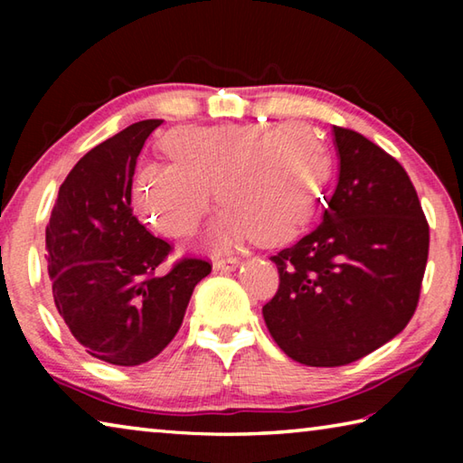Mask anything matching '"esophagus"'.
I'll return each instance as SVG.
<instances>
[{
	"instance_id": "1",
	"label": "esophagus",
	"mask_w": 463,
	"mask_h": 463,
	"mask_svg": "<svg viewBox=\"0 0 463 463\" xmlns=\"http://www.w3.org/2000/svg\"><path fill=\"white\" fill-rule=\"evenodd\" d=\"M239 263H241L239 257H226V260H216L214 261V269L216 271H232V269L239 268Z\"/></svg>"
}]
</instances>
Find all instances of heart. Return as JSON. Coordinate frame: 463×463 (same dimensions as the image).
I'll return each instance as SVG.
<instances>
[{
  "mask_svg": "<svg viewBox=\"0 0 463 463\" xmlns=\"http://www.w3.org/2000/svg\"><path fill=\"white\" fill-rule=\"evenodd\" d=\"M175 163H143L132 198L148 222L169 237H187L210 203L218 208L206 242L234 249L260 237L269 245L294 241L318 213L333 156L325 138L304 122L184 127L169 132Z\"/></svg>",
  "mask_w": 463,
  "mask_h": 463,
  "instance_id": "heart-1",
  "label": "heart"
}]
</instances>
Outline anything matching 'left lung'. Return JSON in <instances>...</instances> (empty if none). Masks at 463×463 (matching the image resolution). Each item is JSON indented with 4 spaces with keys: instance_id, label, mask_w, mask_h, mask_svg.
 I'll return each mask as SVG.
<instances>
[{
    "instance_id": "obj_1",
    "label": "left lung",
    "mask_w": 463,
    "mask_h": 463,
    "mask_svg": "<svg viewBox=\"0 0 463 463\" xmlns=\"http://www.w3.org/2000/svg\"><path fill=\"white\" fill-rule=\"evenodd\" d=\"M339 182L323 222L281 249L279 288L263 307L273 341L294 362L336 367L402 331L419 304L429 224L394 156L333 127Z\"/></svg>"
}]
</instances>
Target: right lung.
Masks as SVG:
<instances>
[{"mask_svg": "<svg viewBox=\"0 0 463 463\" xmlns=\"http://www.w3.org/2000/svg\"><path fill=\"white\" fill-rule=\"evenodd\" d=\"M161 122L130 124L83 155L46 224L54 307L85 351L112 365L159 355L182 326L195 284L213 271L185 257L156 278L171 245L132 214L137 159Z\"/></svg>", "mask_w": 463, "mask_h": 463, "instance_id": "right-lung-1", "label": "right lung"}]
</instances>
